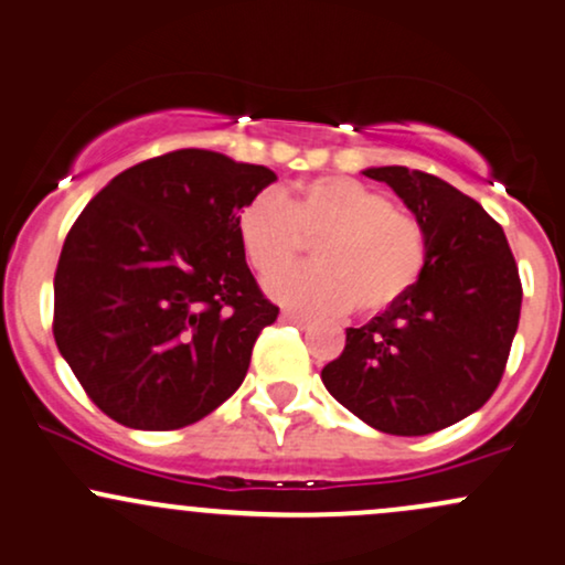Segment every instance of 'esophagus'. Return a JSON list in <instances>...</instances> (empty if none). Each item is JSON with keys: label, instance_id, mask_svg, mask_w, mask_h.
Here are the masks:
<instances>
[{"label": "esophagus", "instance_id": "obj_1", "mask_svg": "<svg viewBox=\"0 0 565 565\" xmlns=\"http://www.w3.org/2000/svg\"><path fill=\"white\" fill-rule=\"evenodd\" d=\"M280 320H282V322H290V326L309 328V320H307V317H301V315H294V312H282V315H280Z\"/></svg>", "mask_w": 565, "mask_h": 565}]
</instances>
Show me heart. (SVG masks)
Segmentation results:
<instances>
[{
	"label": "heart",
	"mask_w": 565,
	"mask_h": 565,
	"mask_svg": "<svg viewBox=\"0 0 565 565\" xmlns=\"http://www.w3.org/2000/svg\"><path fill=\"white\" fill-rule=\"evenodd\" d=\"M239 250L262 277H274L316 243L315 267L266 282L271 299L307 315L390 309L424 269V232L386 194L347 175H322L294 192H262L234 218Z\"/></svg>",
	"instance_id": "b5f03b06"
}]
</instances>
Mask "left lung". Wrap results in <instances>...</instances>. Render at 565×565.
Here are the masks:
<instances>
[{"label":"left lung","instance_id":"obj_1","mask_svg":"<svg viewBox=\"0 0 565 565\" xmlns=\"http://www.w3.org/2000/svg\"><path fill=\"white\" fill-rule=\"evenodd\" d=\"M416 215L424 269L414 288L322 367V384L386 435H429L475 414L502 379L518 320L521 277L502 226L437 175L401 164L363 170Z\"/></svg>","mask_w":565,"mask_h":565}]
</instances>
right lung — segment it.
<instances>
[{"label": "right lung", "instance_id": "1", "mask_svg": "<svg viewBox=\"0 0 565 565\" xmlns=\"http://www.w3.org/2000/svg\"><path fill=\"white\" fill-rule=\"evenodd\" d=\"M277 175L207 149L132 164L74 221L55 269V344L132 429H181L237 392L280 309L239 250L237 211Z\"/></svg>", "mask_w": 565, "mask_h": 565}]
</instances>
